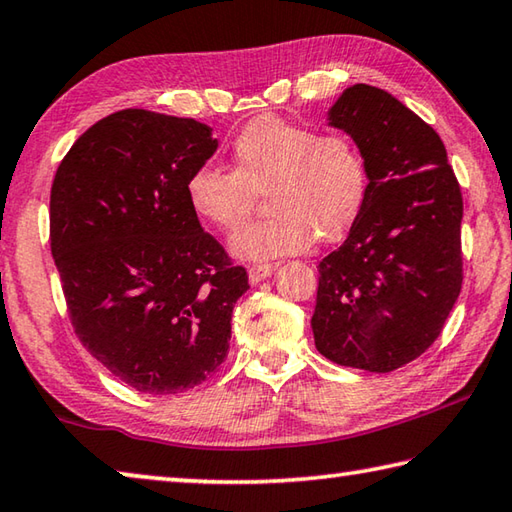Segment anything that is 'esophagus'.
<instances>
[{
	"mask_svg": "<svg viewBox=\"0 0 512 512\" xmlns=\"http://www.w3.org/2000/svg\"><path fill=\"white\" fill-rule=\"evenodd\" d=\"M275 271V264H250L248 266V277H250V284H257L266 280L268 275Z\"/></svg>",
	"mask_w": 512,
	"mask_h": 512,
	"instance_id": "34e87169",
	"label": "esophagus"
}]
</instances>
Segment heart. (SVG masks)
<instances>
[{
	"instance_id": "b5f03b06",
	"label": "heart",
	"mask_w": 512,
	"mask_h": 512,
	"mask_svg": "<svg viewBox=\"0 0 512 512\" xmlns=\"http://www.w3.org/2000/svg\"><path fill=\"white\" fill-rule=\"evenodd\" d=\"M232 172L203 165L190 174L185 197L194 215L217 230L244 224L257 192L266 215L232 237L244 259H271L331 244L356 224L369 194V165L347 132L318 134L277 116L241 129L230 150Z\"/></svg>"
}]
</instances>
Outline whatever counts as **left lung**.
Segmentation results:
<instances>
[{
    "instance_id": "1",
    "label": "left lung",
    "mask_w": 512,
    "mask_h": 512,
    "mask_svg": "<svg viewBox=\"0 0 512 512\" xmlns=\"http://www.w3.org/2000/svg\"><path fill=\"white\" fill-rule=\"evenodd\" d=\"M329 123L365 152L369 194L318 266L315 347L387 374L430 349L461 293V188L439 134L383 89L349 87Z\"/></svg>"
}]
</instances>
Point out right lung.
<instances>
[{
  "mask_svg": "<svg viewBox=\"0 0 512 512\" xmlns=\"http://www.w3.org/2000/svg\"><path fill=\"white\" fill-rule=\"evenodd\" d=\"M217 150L194 118L123 109L64 156L51 253L91 356L143 394H181L224 365L248 273L201 228L185 183Z\"/></svg>",
  "mask_w": 512,
  "mask_h": 512,
  "instance_id": "add662e5",
  "label": "right lung"
}]
</instances>
